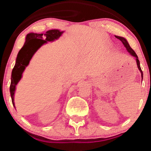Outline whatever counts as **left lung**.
<instances>
[{"label": "left lung", "instance_id": "1", "mask_svg": "<svg viewBox=\"0 0 151 151\" xmlns=\"http://www.w3.org/2000/svg\"><path fill=\"white\" fill-rule=\"evenodd\" d=\"M115 37L116 39H119L120 41L122 42V43L124 44V47L126 48V50H127V51L128 52V53H130V55L132 56V57H134L135 58V60H136V63H137V68L139 70L140 72H141V75H142V79H143V72H142V70L141 69V67H140V63H139V61L138 59V57L137 55H136V53L134 52V51L132 49L131 47H130V46L129 44H128L127 40H126L125 38L124 37H119V36H115Z\"/></svg>", "mask_w": 151, "mask_h": 151}]
</instances>
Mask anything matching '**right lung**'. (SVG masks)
<instances>
[{
	"mask_svg": "<svg viewBox=\"0 0 151 151\" xmlns=\"http://www.w3.org/2000/svg\"><path fill=\"white\" fill-rule=\"evenodd\" d=\"M63 32L64 31L55 29L48 30L45 34H37L31 32V33L27 34L26 36L25 43L18 53L15 65L12 72L9 90L12 101L14 107V93L16 87L20 80L21 79L24 70L29 65L32 57L43 44L47 43V42H52L59 39Z\"/></svg>",
	"mask_w": 151,
	"mask_h": 151,
	"instance_id": "obj_1",
	"label": "right lung"
}]
</instances>
